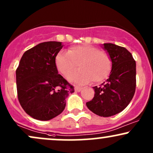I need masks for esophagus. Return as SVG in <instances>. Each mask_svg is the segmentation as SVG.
Returning a JSON list of instances; mask_svg holds the SVG:
<instances>
[{"instance_id": "esophagus-1", "label": "esophagus", "mask_w": 153, "mask_h": 153, "mask_svg": "<svg viewBox=\"0 0 153 153\" xmlns=\"http://www.w3.org/2000/svg\"><path fill=\"white\" fill-rule=\"evenodd\" d=\"M82 88H80V87H78V86H76V87H75V91H77V92H80L82 90Z\"/></svg>"}]
</instances>
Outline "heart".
I'll list each match as a JSON object with an SVG mask.
<instances>
[{"instance_id": "heart-1", "label": "heart", "mask_w": 153, "mask_h": 153, "mask_svg": "<svg viewBox=\"0 0 153 153\" xmlns=\"http://www.w3.org/2000/svg\"><path fill=\"white\" fill-rule=\"evenodd\" d=\"M78 64L80 69L69 77L71 82L78 84L87 83L91 80L95 82L102 81L112 69L109 55L89 45H74L68 52H59L56 57L57 69L65 77L69 76Z\"/></svg>"}]
</instances>
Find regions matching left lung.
Instances as JSON below:
<instances>
[{
  "instance_id": "obj_1",
  "label": "left lung",
  "mask_w": 153,
  "mask_h": 153,
  "mask_svg": "<svg viewBox=\"0 0 153 153\" xmlns=\"http://www.w3.org/2000/svg\"><path fill=\"white\" fill-rule=\"evenodd\" d=\"M112 60L109 78L95 86L93 100L86 102L88 109L101 117H110L123 111L134 96L136 88V62L126 48L104 43Z\"/></svg>"
}]
</instances>
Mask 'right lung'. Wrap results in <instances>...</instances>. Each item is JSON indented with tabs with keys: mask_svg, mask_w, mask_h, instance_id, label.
Listing matches in <instances>:
<instances>
[{
	"mask_svg": "<svg viewBox=\"0 0 153 153\" xmlns=\"http://www.w3.org/2000/svg\"><path fill=\"white\" fill-rule=\"evenodd\" d=\"M60 42L41 43L24 53L16 69L18 98L24 111L39 120L58 116L74 87L58 74L56 57Z\"/></svg>",
	"mask_w": 153,
	"mask_h": 153,
	"instance_id": "1",
	"label": "right lung"
}]
</instances>
